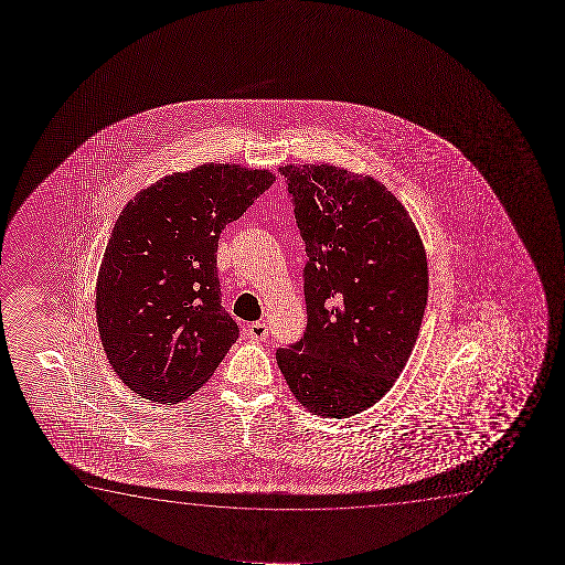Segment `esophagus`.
Listing matches in <instances>:
<instances>
[{
    "mask_svg": "<svg viewBox=\"0 0 565 565\" xmlns=\"http://www.w3.org/2000/svg\"><path fill=\"white\" fill-rule=\"evenodd\" d=\"M247 335L250 340L264 341L268 338V324L266 322H253L248 324Z\"/></svg>",
    "mask_w": 565,
    "mask_h": 565,
    "instance_id": "obj_1",
    "label": "esophagus"
}]
</instances>
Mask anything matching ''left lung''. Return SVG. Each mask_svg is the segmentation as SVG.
Returning a JSON list of instances; mask_svg holds the SVG:
<instances>
[{
	"label": "left lung",
	"mask_w": 565,
	"mask_h": 565,
	"mask_svg": "<svg viewBox=\"0 0 565 565\" xmlns=\"http://www.w3.org/2000/svg\"><path fill=\"white\" fill-rule=\"evenodd\" d=\"M305 241L307 330L276 351L312 415L353 417L399 379L428 301L426 250L409 212L380 181L330 163L279 168Z\"/></svg>",
	"instance_id": "obj_1"
}]
</instances>
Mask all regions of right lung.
I'll return each mask as SVG.
<instances>
[{"label": "right lung", "mask_w": 565, "mask_h": 565, "mask_svg": "<svg viewBox=\"0 0 565 565\" xmlns=\"http://www.w3.org/2000/svg\"><path fill=\"white\" fill-rule=\"evenodd\" d=\"M274 181L270 170L209 162L125 204L96 278V322L111 369L135 394L183 402L239 338L220 305L217 239Z\"/></svg>", "instance_id": "1"}]
</instances>
